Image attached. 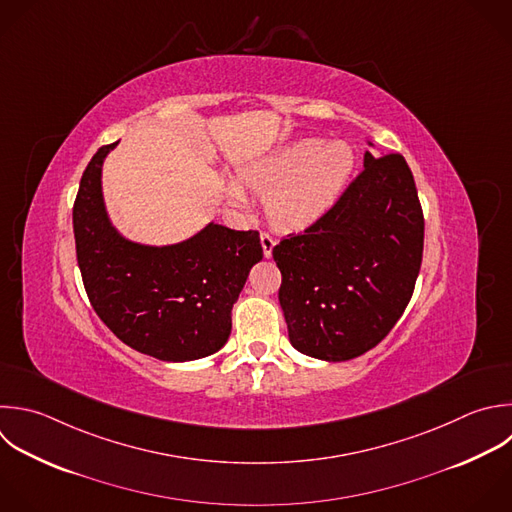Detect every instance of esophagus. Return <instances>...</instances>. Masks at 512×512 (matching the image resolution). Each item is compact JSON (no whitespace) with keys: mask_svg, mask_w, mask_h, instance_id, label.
Instances as JSON below:
<instances>
[{"mask_svg":"<svg viewBox=\"0 0 512 512\" xmlns=\"http://www.w3.org/2000/svg\"><path fill=\"white\" fill-rule=\"evenodd\" d=\"M260 242H262L264 256H266V258H270V256H272V250H274V246H276V238H274V236H270V234H266V232H262Z\"/></svg>","mask_w":512,"mask_h":512,"instance_id":"34e87169","label":"esophagus"}]
</instances>
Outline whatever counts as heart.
<instances>
[{
	"label": "heart",
	"mask_w": 512,
	"mask_h": 512,
	"mask_svg": "<svg viewBox=\"0 0 512 512\" xmlns=\"http://www.w3.org/2000/svg\"><path fill=\"white\" fill-rule=\"evenodd\" d=\"M356 154L346 142L314 138L296 140L240 168L237 182H228L226 196L238 208H248L242 185L268 196V216L274 226L300 232L320 222L340 202L350 186Z\"/></svg>",
	"instance_id": "b5f03b06"
}]
</instances>
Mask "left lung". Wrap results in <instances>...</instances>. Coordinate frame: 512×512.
Listing matches in <instances>:
<instances>
[{"mask_svg":"<svg viewBox=\"0 0 512 512\" xmlns=\"http://www.w3.org/2000/svg\"><path fill=\"white\" fill-rule=\"evenodd\" d=\"M422 246L424 218L406 160L364 152L362 174L332 212L272 250L290 344L326 362L374 348L410 302Z\"/></svg>","mask_w":512,"mask_h":512,"instance_id":"left-lung-1","label":"left lung"}]
</instances>
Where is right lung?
<instances>
[{
	"label": "right lung",
	"mask_w": 512,
	"mask_h": 512,
	"mask_svg": "<svg viewBox=\"0 0 512 512\" xmlns=\"http://www.w3.org/2000/svg\"><path fill=\"white\" fill-rule=\"evenodd\" d=\"M118 146L100 148L74 204L76 254L88 298L102 322L130 348L164 362L218 352L232 330L250 268L262 260L260 236L210 222L166 246L126 238L110 220L102 168Z\"/></svg>",
	"instance_id": "right-lung-1"
}]
</instances>
